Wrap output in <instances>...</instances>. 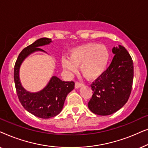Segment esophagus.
<instances>
[{
	"label": "esophagus",
	"mask_w": 148,
	"mask_h": 148,
	"mask_svg": "<svg viewBox=\"0 0 148 148\" xmlns=\"http://www.w3.org/2000/svg\"><path fill=\"white\" fill-rule=\"evenodd\" d=\"M83 84L82 82H75V88H79L80 87H82L83 86Z\"/></svg>",
	"instance_id": "obj_1"
}]
</instances>
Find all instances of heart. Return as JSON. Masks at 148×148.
Segmentation results:
<instances>
[{
  "label": "heart",
  "mask_w": 148,
  "mask_h": 148,
  "mask_svg": "<svg viewBox=\"0 0 148 148\" xmlns=\"http://www.w3.org/2000/svg\"><path fill=\"white\" fill-rule=\"evenodd\" d=\"M110 54L103 44L88 43L71 50L69 58H62L64 69L69 72L76 71L79 66L83 75L89 79H95L104 73L108 65Z\"/></svg>",
  "instance_id": "1"
}]
</instances>
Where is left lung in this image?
<instances>
[{"label":"left lung","instance_id":"8db88e82","mask_svg":"<svg viewBox=\"0 0 148 148\" xmlns=\"http://www.w3.org/2000/svg\"><path fill=\"white\" fill-rule=\"evenodd\" d=\"M115 55L108 69L91 84L92 97L88 108L94 114H112L126 104L133 82L132 58L125 47L112 48Z\"/></svg>","mask_w":148,"mask_h":148}]
</instances>
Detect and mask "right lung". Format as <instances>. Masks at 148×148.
Listing matches in <instances>:
<instances>
[{
  "label": "right lung",
  "mask_w": 148,
  "mask_h": 148,
  "mask_svg": "<svg viewBox=\"0 0 148 148\" xmlns=\"http://www.w3.org/2000/svg\"><path fill=\"white\" fill-rule=\"evenodd\" d=\"M51 39H38L22 50L14 66V82L16 92L23 108L28 112L42 119L54 117L61 112L66 97L75 88L74 82H63L57 77H52L44 90L37 93H29L22 88L19 77V70L26 56L33 52L41 50L39 46L48 44Z\"/></svg>",
  "instance_id": "1"
}]
</instances>
